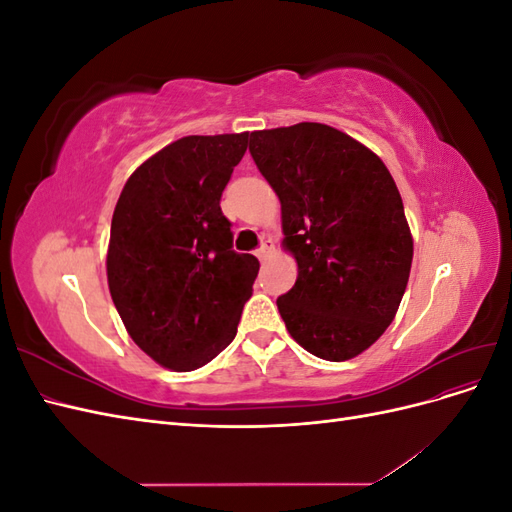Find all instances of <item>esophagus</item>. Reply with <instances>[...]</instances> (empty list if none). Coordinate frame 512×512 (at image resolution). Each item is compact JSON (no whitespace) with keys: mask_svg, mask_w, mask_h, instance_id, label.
<instances>
[{"mask_svg":"<svg viewBox=\"0 0 512 512\" xmlns=\"http://www.w3.org/2000/svg\"><path fill=\"white\" fill-rule=\"evenodd\" d=\"M271 250H273V243H271V239H265L260 243V247L256 250V256L260 258V260H265L269 254H271Z\"/></svg>","mask_w":512,"mask_h":512,"instance_id":"obj_1","label":"esophagus"}]
</instances>
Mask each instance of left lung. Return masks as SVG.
Segmentation results:
<instances>
[{"label":"left lung","mask_w":512,"mask_h":512,"mask_svg":"<svg viewBox=\"0 0 512 512\" xmlns=\"http://www.w3.org/2000/svg\"><path fill=\"white\" fill-rule=\"evenodd\" d=\"M250 153L282 203L299 277L277 299L294 342L348 361L393 322L412 267V235L389 168L324 123L250 134Z\"/></svg>","instance_id":"obj_1"}]
</instances>
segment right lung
Wrapping results in <instances>:
<instances>
[{
  "label": "right lung",
  "instance_id": "1",
  "mask_svg": "<svg viewBox=\"0 0 512 512\" xmlns=\"http://www.w3.org/2000/svg\"><path fill=\"white\" fill-rule=\"evenodd\" d=\"M247 132L183 136L138 166L111 222L106 277L134 344L192 371L237 335L258 260L232 250L220 200Z\"/></svg>",
  "mask_w": 512,
  "mask_h": 512
}]
</instances>
